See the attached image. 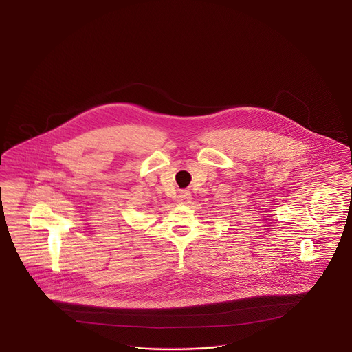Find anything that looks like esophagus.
I'll return each instance as SVG.
<instances>
[{"instance_id": "esophagus-1", "label": "esophagus", "mask_w": 352, "mask_h": 352, "mask_svg": "<svg viewBox=\"0 0 352 352\" xmlns=\"http://www.w3.org/2000/svg\"><path fill=\"white\" fill-rule=\"evenodd\" d=\"M178 201L179 203H182V204H186V203H188V201H191V194L188 192V191H186V190H184V191H181L179 194H178Z\"/></svg>"}]
</instances>
